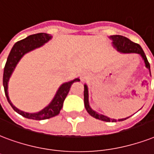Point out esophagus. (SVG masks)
Instances as JSON below:
<instances>
[{"mask_svg":"<svg viewBox=\"0 0 154 154\" xmlns=\"http://www.w3.org/2000/svg\"><path fill=\"white\" fill-rule=\"evenodd\" d=\"M88 76H89V74H88V72H83V73H82V80H84V79H85V78H86V77H88Z\"/></svg>","mask_w":154,"mask_h":154,"instance_id":"esophagus-1","label":"esophagus"}]
</instances>
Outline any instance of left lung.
I'll use <instances>...</instances> for the list:
<instances>
[{"instance_id": "8db88e82", "label": "left lung", "mask_w": 154, "mask_h": 154, "mask_svg": "<svg viewBox=\"0 0 154 154\" xmlns=\"http://www.w3.org/2000/svg\"><path fill=\"white\" fill-rule=\"evenodd\" d=\"M110 38L112 39V43H113V45L116 47L117 50L120 52H123V53H138L140 54V56H142L143 60H145V66L147 69H149L150 72V65L148 61L147 57L145 56V52L143 51V49L141 48V47L138 44V43H133L132 41H131L130 39H128L126 37L124 36H122V35H112ZM88 88L87 85H84V103H85V107L86 109V111L90 116L95 118V119H98L99 120H102V121L105 122H117V119H111V118H108L107 116H103V115H101V114L97 113L96 111H93L91 107L90 106V104H89V99H88ZM129 118V117H128ZM128 118H124V119H118V121H124L125 119H127Z\"/></svg>"}]
</instances>
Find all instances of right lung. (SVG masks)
Here are the masks:
<instances>
[{"label":"right lung","mask_w":154,"mask_h":154,"mask_svg":"<svg viewBox=\"0 0 154 154\" xmlns=\"http://www.w3.org/2000/svg\"><path fill=\"white\" fill-rule=\"evenodd\" d=\"M51 38V36L48 34L38 33V34L30 35L24 39L18 41L15 43L13 48L11 49L9 56L7 58L5 65L4 73H3V85H4L5 94L6 96L7 100L17 113L25 118H27V119L42 120V119H50V118L57 116L61 110L64 99L66 98L67 94H69V90H70V87L72 85V83L80 81L79 78H76L73 81L63 84L59 88L58 91L56 93L53 100L51 101V103L48 106H46L43 110L40 111L39 112H37V113H26V112L18 110L12 104L9 100V96H8V90H8V82H9V77L11 76L14 69H15L20 59L22 58L24 54L31 51V50H34L35 48H39L43 44L47 43Z\"/></svg>","instance_id":"1"}]
</instances>
